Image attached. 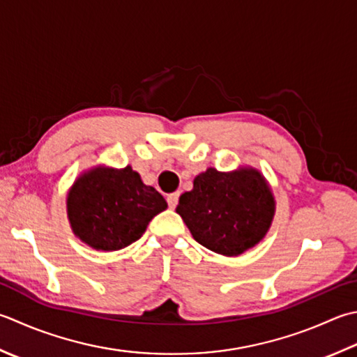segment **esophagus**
<instances>
[{
  "label": "esophagus",
  "mask_w": 357,
  "mask_h": 357,
  "mask_svg": "<svg viewBox=\"0 0 357 357\" xmlns=\"http://www.w3.org/2000/svg\"><path fill=\"white\" fill-rule=\"evenodd\" d=\"M178 201H179V193L178 192H173L170 195H167V202H169V206L172 208H174L178 206Z\"/></svg>",
  "instance_id": "1"
}]
</instances>
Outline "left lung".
<instances>
[{
	"label": "left lung",
	"mask_w": 357,
	"mask_h": 357,
	"mask_svg": "<svg viewBox=\"0 0 357 357\" xmlns=\"http://www.w3.org/2000/svg\"><path fill=\"white\" fill-rule=\"evenodd\" d=\"M275 204L260 173L207 169L181 195L176 212L193 238L222 255H240L255 246L271 226Z\"/></svg>",
	"instance_id": "8db88e82"
}]
</instances>
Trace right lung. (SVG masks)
Wrapping results in <instances>:
<instances>
[{"instance_id":"add662e5","label":"right lung","mask_w":357,"mask_h":357,"mask_svg":"<svg viewBox=\"0 0 357 357\" xmlns=\"http://www.w3.org/2000/svg\"><path fill=\"white\" fill-rule=\"evenodd\" d=\"M167 208L156 188L131 167L93 170L75 181L68 197L74 234L91 248L117 250L142 236L151 218Z\"/></svg>"}]
</instances>
